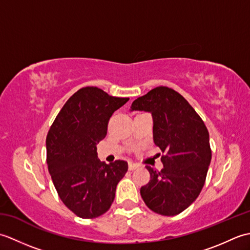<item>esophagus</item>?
<instances>
[{"label": "esophagus", "instance_id": "obj_1", "mask_svg": "<svg viewBox=\"0 0 250 250\" xmlns=\"http://www.w3.org/2000/svg\"><path fill=\"white\" fill-rule=\"evenodd\" d=\"M137 167H139V166H137L136 163L129 162V169H130V171H134V169H136Z\"/></svg>", "mask_w": 250, "mask_h": 250}]
</instances>
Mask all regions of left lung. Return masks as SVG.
Instances as JSON below:
<instances>
[{
    "label": "left lung",
    "instance_id": "obj_1",
    "mask_svg": "<svg viewBox=\"0 0 250 250\" xmlns=\"http://www.w3.org/2000/svg\"><path fill=\"white\" fill-rule=\"evenodd\" d=\"M131 108L150 111L153 142L162 151L161 171L146 166L150 180L141 188L142 198L157 214L178 215L193 203L205 184L211 160L208 131L188 101L172 88L152 89Z\"/></svg>",
    "mask_w": 250,
    "mask_h": 250
}]
</instances>
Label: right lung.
Returning a JSON list of instances; mask_svg holds the SVG:
<instances>
[{"instance_id": "obj_1", "label": "right lung", "mask_w": 250, "mask_h": 250, "mask_svg": "<svg viewBox=\"0 0 250 250\" xmlns=\"http://www.w3.org/2000/svg\"><path fill=\"white\" fill-rule=\"evenodd\" d=\"M129 101L98 87H83L66 101L46 139L47 166L61 201L83 219L105 214L128 163L98 159L97 144L107 134L114 111Z\"/></svg>"}]
</instances>
